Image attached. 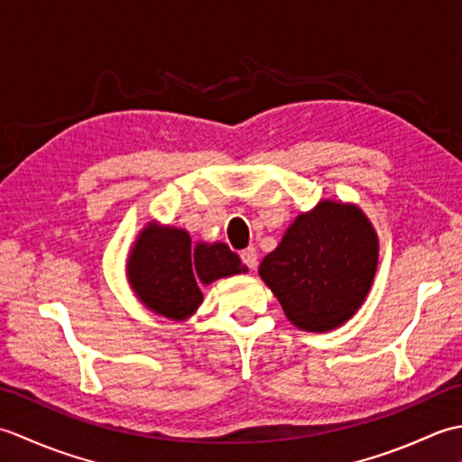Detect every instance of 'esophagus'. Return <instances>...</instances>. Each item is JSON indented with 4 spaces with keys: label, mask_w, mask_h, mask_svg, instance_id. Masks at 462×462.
Here are the masks:
<instances>
[{
    "label": "esophagus",
    "mask_w": 462,
    "mask_h": 462,
    "mask_svg": "<svg viewBox=\"0 0 462 462\" xmlns=\"http://www.w3.org/2000/svg\"><path fill=\"white\" fill-rule=\"evenodd\" d=\"M240 258H242V262L246 263L250 270H256V266H258V252H256V248L248 246L246 250H242Z\"/></svg>",
    "instance_id": "obj_1"
}]
</instances>
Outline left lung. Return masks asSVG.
<instances>
[{
  "label": "left lung",
  "mask_w": 462,
  "mask_h": 462,
  "mask_svg": "<svg viewBox=\"0 0 462 462\" xmlns=\"http://www.w3.org/2000/svg\"><path fill=\"white\" fill-rule=\"evenodd\" d=\"M377 256V234L359 206L321 200L293 220L258 272L293 326L321 333L361 308Z\"/></svg>",
  "instance_id": "1"
}]
</instances>
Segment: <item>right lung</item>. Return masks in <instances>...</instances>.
Listing matches in <instances>:
<instances>
[{
    "mask_svg": "<svg viewBox=\"0 0 462 462\" xmlns=\"http://www.w3.org/2000/svg\"><path fill=\"white\" fill-rule=\"evenodd\" d=\"M236 252L226 244L199 242L189 232L149 222L139 234L126 262L133 291L146 308L174 321L190 318L202 303L200 283L244 273Z\"/></svg>",
    "mask_w": 462,
    "mask_h": 462,
    "instance_id": "right-lung-1",
    "label": "right lung"
}]
</instances>
